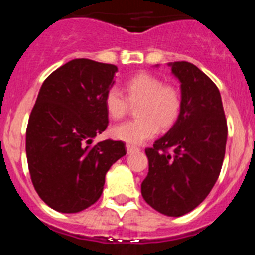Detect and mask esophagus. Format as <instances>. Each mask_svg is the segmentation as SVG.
I'll return each mask as SVG.
<instances>
[{"label": "esophagus", "mask_w": 255, "mask_h": 255, "mask_svg": "<svg viewBox=\"0 0 255 255\" xmlns=\"http://www.w3.org/2000/svg\"><path fill=\"white\" fill-rule=\"evenodd\" d=\"M126 150H128V153H132L139 150V148L135 147V145H130V144H128V145H126Z\"/></svg>", "instance_id": "esophagus-1"}]
</instances>
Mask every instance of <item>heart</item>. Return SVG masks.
Instances as JSON below:
<instances>
[{
    "label": "heart",
    "instance_id": "b5f03b06",
    "mask_svg": "<svg viewBox=\"0 0 255 255\" xmlns=\"http://www.w3.org/2000/svg\"><path fill=\"white\" fill-rule=\"evenodd\" d=\"M125 95L112 87L105 94V108L108 116L120 120L126 116L130 105L136 107L139 119L116 125L111 130L114 138L130 144H140L153 138L158 128L170 129L176 123L182 108V96L177 87L164 84L159 76L139 73L126 82Z\"/></svg>",
    "mask_w": 255,
    "mask_h": 255
}]
</instances>
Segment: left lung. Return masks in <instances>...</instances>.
I'll return each instance as SVG.
<instances>
[{
    "label": "left lung",
    "instance_id": "obj_1",
    "mask_svg": "<svg viewBox=\"0 0 255 255\" xmlns=\"http://www.w3.org/2000/svg\"><path fill=\"white\" fill-rule=\"evenodd\" d=\"M181 83L182 108L170 131L145 149L149 171L141 195L152 208L180 217L199 206L220 176L227 123L216 84L186 61L168 64Z\"/></svg>",
    "mask_w": 255,
    "mask_h": 255
}]
</instances>
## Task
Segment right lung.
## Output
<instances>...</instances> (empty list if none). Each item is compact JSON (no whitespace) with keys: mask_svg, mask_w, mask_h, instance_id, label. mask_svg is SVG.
<instances>
[{"mask_svg":"<svg viewBox=\"0 0 255 255\" xmlns=\"http://www.w3.org/2000/svg\"><path fill=\"white\" fill-rule=\"evenodd\" d=\"M117 67L75 58L40 87L26 128V158L35 191L47 206L76 213L100 199L112 164L126 154L121 140L92 145L108 125L105 94Z\"/></svg>","mask_w":255,"mask_h":255,"instance_id":"right-lung-1","label":"right lung"}]
</instances>
